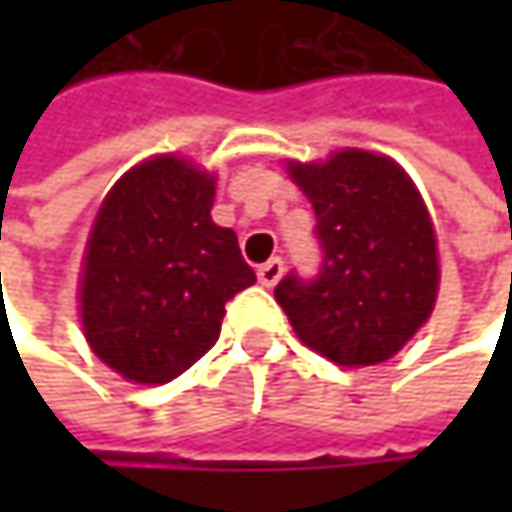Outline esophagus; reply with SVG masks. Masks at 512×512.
<instances>
[{
	"label": "esophagus",
	"mask_w": 512,
	"mask_h": 512,
	"mask_svg": "<svg viewBox=\"0 0 512 512\" xmlns=\"http://www.w3.org/2000/svg\"><path fill=\"white\" fill-rule=\"evenodd\" d=\"M281 272H284V260H281V257H269L266 263L257 266V281H260L263 287H275L278 278H281Z\"/></svg>",
	"instance_id": "esophagus-1"
}]
</instances>
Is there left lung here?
I'll use <instances>...</instances> for the list:
<instances>
[{
	"label": "left lung",
	"instance_id": "obj_1",
	"mask_svg": "<svg viewBox=\"0 0 512 512\" xmlns=\"http://www.w3.org/2000/svg\"><path fill=\"white\" fill-rule=\"evenodd\" d=\"M287 171L314 207L323 263L314 278L287 272L278 305L302 344L335 364L391 358L439 290L436 231L415 183L394 159L356 148Z\"/></svg>",
	"mask_w": 512,
	"mask_h": 512
}]
</instances>
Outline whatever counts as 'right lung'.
I'll return each mask as SVG.
<instances>
[{"mask_svg":"<svg viewBox=\"0 0 512 512\" xmlns=\"http://www.w3.org/2000/svg\"><path fill=\"white\" fill-rule=\"evenodd\" d=\"M213 174L177 156L130 168L94 219L79 308L94 356L130 382L162 385L222 332L225 302L255 284L237 234L210 219Z\"/></svg>","mask_w":512,"mask_h":512,"instance_id":"right-lung-1","label":"right lung"}]
</instances>
